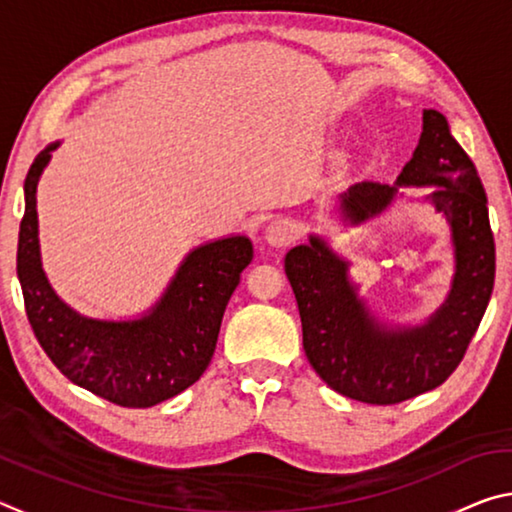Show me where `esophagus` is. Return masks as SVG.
Listing matches in <instances>:
<instances>
[{
	"label": "esophagus",
	"mask_w": 512,
	"mask_h": 512,
	"mask_svg": "<svg viewBox=\"0 0 512 512\" xmlns=\"http://www.w3.org/2000/svg\"><path fill=\"white\" fill-rule=\"evenodd\" d=\"M264 237L273 248H282L298 237V228L289 219H275L266 225Z\"/></svg>",
	"instance_id": "1"
}]
</instances>
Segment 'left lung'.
Masks as SVG:
<instances>
[{
    "mask_svg": "<svg viewBox=\"0 0 512 512\" xmlns=\"http://www.w3.org/2000/svg\"><path fill=\"white\" fill-rule=\"evenodd\" d=\"M402 187H433L424 196L452 232L454 277L443 305L418 325L384 323L352 282L350 262L318 235L291 248L284 271L296 293L302 345L318 377L336 393L366 404H397L452 375L495 287V237L488 198L472 160L445 115L422 110V135L395 185L357 183L336 198L350 225L384 214Z\"/></svg>",
    "mask_w": 512,
    "mask_h": 512,
    "instance_id": "8db88e82",
    "label": "left lung"
}]
</instances>
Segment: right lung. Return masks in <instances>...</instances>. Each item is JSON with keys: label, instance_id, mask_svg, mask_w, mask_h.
<instances>
[{"label": "right lung", "instance_id": "obj_1", "mask_svg": "<svg viewBox=\"0 0 512 512\" xmlns=\"http://www.w3.org/2000/svg\"><path fill=\"white\" fill-rule=\"evenodd\" d=\"M58 146L40 151L24 180L17 277L29 323L69 381L112 404L149 409L183 393L210 366L223 311L253 262V241L230 235L192 248L160 300L140 316H83L51 287L40 257L36 192Z\"/></svg>", "mask_w": 512, "mask_h": 512}]
</instances>
